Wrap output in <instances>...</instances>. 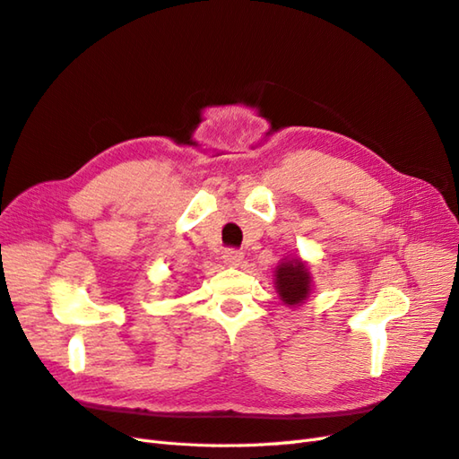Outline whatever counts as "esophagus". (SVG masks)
<instances>
[{
	"instance_id": "esophagus-1",
	"label": "esophagus",
	"mask_w": 459,
	"mask_h": 459,
	"mask_svg": "<svg viewBox=\"0 0 459 459\" xmlns=\"http://www.w3.org/2000/svg\"><path fill=\"white\" fill-rule=\"evenodd\" d=\"M221 260H224L228 266H239L243 260V253L238 251V248H226L224 255H221Z\"/></svg>"
}]
</instances>
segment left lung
Instances as JSON below:
<instances>
[{"mask_svg": "<svg viewBox=\"0 0 459 459\" xmlns=\"http://www.w3.org/2000/svg\"><path fill=\"white\" fill-rule=\"evenodd\" d=\"M275 285L281 300L295 307L310 293V272L300 260H287L275 268Z\"/></svg>", "mask_w": 459, "mask_h": 459, "instance_id": "obj_1", "label": "left lung"}]
</instances>
